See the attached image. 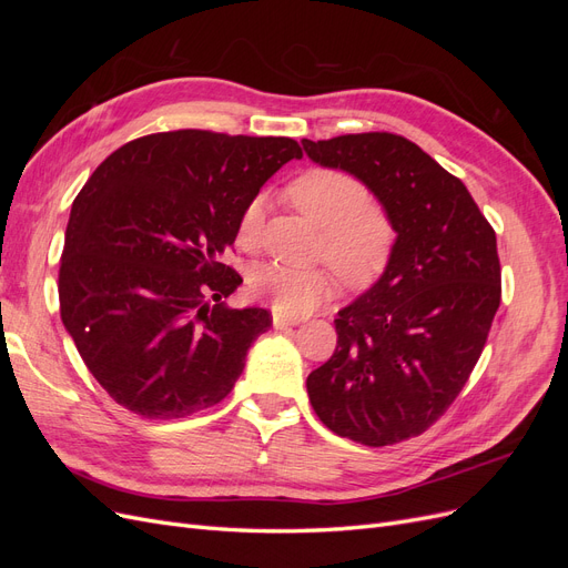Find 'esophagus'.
I'll return each instance as SVG.
<instances>
[{
    "instance_id": "34e87169",
    "label": "esophagus",
    "mask_w": 568,
    "mask_h": 568,
    "mask_svg": "<svg viewBox=\"0 0 568 568\" xmlns=\"http://www.w3.org/2000/svg\"><path fill=\"white\" fill-rule=\"evenodd\" d=\"M272 324H274V329H286V326H294V324H298V320H294V317H286V315H280V313H272Z\"/></svg>"
}]
</instances>
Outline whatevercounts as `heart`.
Masks as SVG:
<instances>
[{"label":"heart","instance_id":"1","mask_svg":"<svg viewBox=\"0 0 568 568\" xmlns=\"http://www.w3.org/2000/svg\"><path fill=\"white\" fill-rule=\"evenodd\" d=\"M288 201L322 230L320 255L329 261L348 286L374 282L388 265L395 246V225L382 203L369 199L367 184L338 168H311L286 186ZM265 199L253 196L239 213L236 244L244 251L261 246ZM248 288L274 313L298 317L332 296L334 274L326 267L298 270L282 263L257 265Z\"/></svg>","mask_w":568,"mask_h":568}]
</instances>
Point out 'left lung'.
Returning <instances> with one entry per match:
<instances>
[{"instance_id": "obj_1", "label": "left lung", "mask_w": 568, "mask_h": 568, "mask_svg": "<svg viewBox=\"0 0 568 568\" xmlns=\"http://www.w3.org/2000/svg\"><path fill=\"white\" fill-rule=\"evenodd\" d=\"M303 149L363 180L398 232L384 277L338 311L336 351L305 382L311 405L326 428L369 448L422 436L469 382L500 307L495 230L464 182L400 134Z\"/></svg>"}]
</instances>
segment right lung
Here are the masks:
<instances>
[{
  "label": "right lung",
  "mask_w": 568,
  "mask_h": 568,
  "mask_svg": "<svg viewBox=\"0 0 568 568\" xmlns=\"http://www.w3.org/2000/svg\"><path fill=\"white\" fill-rule=\"evenodd\" d=\"M301 156L288 136L153 132L115 149L84 182L65 230L59 307L118 405L180 419L234 388L272 317L220 303L242 284L222 253L246 201Z\"/></svg>",
  "instance_id": "add662e5"
}]
</instances>
